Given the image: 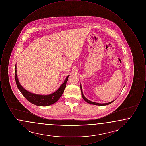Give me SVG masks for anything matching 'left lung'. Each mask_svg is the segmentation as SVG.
<instances>
[{
    "instance_id": "8db88e82",
    "label": "left lung",
    "mask_w": 146,
    "mask_h": 146,
    "mask_svg": "<svg viewBox=\"0 0 146 146\" xmlns=\"http://www.w3.org/2000/svg\"><path fill=\"white\" fill-rule=\"evenodd\" d=\"M80 89H81V91H82V97L83 98L84 100L86 102H88V103H89V104H95V105H98V106H105V105H108V104H111V103H112V102H113V101H112V102H109V103H107V104H98V103H96V102H92V101H90V100H88L86 98H85V97H84L83 94V91H82V89L81 86H80Z\"/></svg>"
}]
</instances>
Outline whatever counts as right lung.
I'll use <instances>...</instances> for the list:
<instances>
[{
  "label": "right lung",
  "instance_id": "right-lung-1",
  "mask_svg": "<svg viewBox=\"0 0 146 146\" xmlns=\"http://www.w3.org/2000/svg\"><path fill=\"white\" fill-rule=\"evenodd\" d=\"M15 70V80L16 83L17 85V86L19 89V90L20 91L23 96L25 97L29 102L32 103V104L39 106H48L51 104H54L57 102L58 99L62 96L64 89L66 86L67 82L68 80L69 76L66 78L64 83L61 85V86L59 88V89L55 92L50 94L48 95H37L32 94L30 92H28V91L26 90L19 83L17 76L16 74V67Z\"/></svg>",
  "mask_w": 146,
  "mask_h": 146
}]
</instances>
